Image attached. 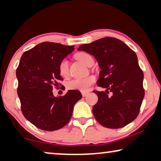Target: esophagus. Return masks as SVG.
I'll use <instances>...</instances> for the list:
<instances>
[{"label":"esophagus","instance_id":"34e87169","mask_svg":"<svg viewBox=\"0 0 161 161\" xmlns=\"http://www.w3.org/2000/svg\"><path fill=\"white\" fill-rule=\"evenodd\" d=\"M89 92H88V91L81 92V94H82V96H83V97H85V96H86L88 94H89Z\"/></svg>","mask_w":161,"mask_h":161}]
</instances>
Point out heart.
I'll list each match as a JSON object with an SVG mask.
<instances>
[{
  "label": "heart",
  "instance_id": "b5f03b06",
  "mask_svg": "<svg viewBox=\"0 0 161 161\" xmlns=\"http://www.w3.org/2000/svg\"><path fill=\"white\" fill-rule=\"evenodd\" d=\"M76 58L81 62L88 66L90 61L93 60L91 55L87 53L81 52L75 55ZM59 74L63 78H67L69 76V62L67 59L64 58L60 61L58 64ZM95 82V78L94 76L90 75L83 78H75L70 80L67 83V88L72 90H79L81 92L88 91L89 87Z\"/></svg>",
  "mask_w": 161,
  "mask_h": 161
}]
</instances>
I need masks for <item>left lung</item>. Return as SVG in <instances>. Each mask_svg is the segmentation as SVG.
I'll use <instances>...</instances> for the list:
<instances>
[{
  "instance_id": "obj_1",
  "label": "left lung",
  "mask_w": 161,
  "mask_h": 161,
  "mask_svg": "<svg viewBox=\"0 0 161 161\" xmlns=\"http://www.w3.org/2000/svg\"><path fill=\"white\" fill-rule=\"evenodd\" d=\"M78 50L94 56L101 69L97 84L106 89L105 92L93 91L98 97L92 108L96 120L111 129L133 122L139 114L144 97V74L136 53L113 37L83 44Z\"/></svg>"
}]
</instances>
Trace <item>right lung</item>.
<instances>
[{
  "mask_svg": "<svg viewBox=\"0 0 161 161\" xmlns=\"http://www.w3.org/2000/svg\"><path fill=\"white\" fill-rule=\"evenodd\" d=\"M74 50V46L46 42L24 53L20 58L16 75L22 113L43 130L53 131L65 126L75 104L82 98L78 90H69L58 97L53 94V87L63 80L59 63Z\"/></svg>",
  "mask_w": 161,
  "mask_h": 161,
  "instance_id": "right-lung-1",
  "label": "right lung"
}]
</instances>
